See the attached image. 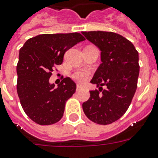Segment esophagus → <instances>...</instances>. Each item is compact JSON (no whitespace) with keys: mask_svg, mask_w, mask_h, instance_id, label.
I'll return each instance as SVG.
<instances>
[{"mask_svg":"<svg viewBox=\"0 0 158 158\" xmlns=\"http://www.w3.org/2000/svg\"><path fill=\"white\" fill-rule=\"evenodd\" d=\"M82 89H83V87H81V85H77V88H76V91L77 92H79V91H81V90H82Z\"/></svg>","mask_w":158,"mask_h":158,"instance_id":"1","label":"esophagus"}]
</instances>
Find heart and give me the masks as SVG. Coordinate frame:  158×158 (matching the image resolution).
<instances>
[{"label":"heart","mask_w":158,"mask_h":158,"mask_svg":"<svg viewBox=\"0 0 158 158\" xmlns=\"http://www.w3.org/2000/svg\"><path fill=\"white\" fill-rule=\"evenodd\" d=\"M90 71L86 69H81L74 71L71 75V77L79 84H84L89 79Z\"/></svg>","instance_id":"heart-1"}]
</instances>
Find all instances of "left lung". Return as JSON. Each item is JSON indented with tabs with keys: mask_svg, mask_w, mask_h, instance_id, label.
Wrapping results in <instances>:
<instances>
[{
	"mask_svg": "<svg viewBox=\"0 0 158 158\" xmlns=\"http://www.w3.org/2000/svg\"><path fill=\"white\" fill-rule=\"evenodd\" d=\"M100 50L102 63L91 81L99 90H92L82 104L93 122L107 125L125 114L134 97L139 74V53L131 42L111 31H82ZM106 89H102V86Z\"/></svg>",
	"mask_w": 158,
	"mask_h": 158,
	"instance_id": "obj_1",
	"label": "left lung"
}]
</instances>
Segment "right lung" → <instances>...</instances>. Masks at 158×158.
<instances>
[{"mask_svg":"<svg viewBox=\"0 0 158 158\" xmlns=\"http://www.w3.org/2000/svg\"><path fill=\"white\" fill-rule=\"evenodd\" d=\"M85 40L77 32L42 34L31 38L20 48L16 65L18 96L26 115L40 125H51L62 118L65 105L76 91V84L64 78L58 88L50 84L54 67L64 54Z\"/></svg>","mask_w":158,"mask_h":158,"instance_id":"1","label":"right lung"}]
</instances>
